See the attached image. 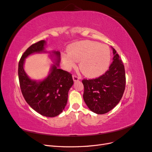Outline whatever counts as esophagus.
<instances>
[{"label": "esophagus", "instance_id": "34e87169", "mask_svg": "<svg viewBox=\"0 0 152 152\" xmlns=\"http://www.w3.org/2000/svg\"><path fill=\"white\" fill-rule=\"evenodd\" d=\"M72 77H73V80L74 82H77L79 80V77H78L76 75H73Z\"/></svg>", "mask_w": 152, "mask_h": 152}]
</instances>
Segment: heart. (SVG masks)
I'll return each instance as SVG.
<instances>
[{
  "instance_id": "b5f03b06",
  "label": "heart",
  "mask_w": 152,
  "mask_h": 152,
  "mask_svg": "<svg viewBox=\"0 0 152 152\" xmlns=\"http://www.w3.org/2000/svg\"><path fill=\"white\" fill-rule=\"evenodd\" d=\"M110 50L104 44L90 40H83L72 45L69 53L63 55L62 60L67 69L74 67L80 61L79 68L89 78L100 76L110 65Z\"/></svg>"
}]
</instances>
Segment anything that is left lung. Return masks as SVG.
<instances>
[{
  "label": "left lung",
  "mask_w": 152,
  "mask_h": 152,
  "mask_svg": "<svg viewBox=\"0 0 152 152\" xmlns=\"http://www.w3.org/2000/svg\"><path fill=\"white\" fill-rule=\"evenodd\" d=\"M113 62L104 74L95 79L82 80L83 98L90 110L104 114L120 102L126 87V73L121 58L112 47Z\"/></svg>",
  "instance_id": "1"
}]
</instances>
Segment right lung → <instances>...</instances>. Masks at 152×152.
I'll use <instances>...</instances> for the list:
<instances>
[{
    "label": "right lung",
    "mask_w": 152,
    "mask_h": 152,
    "mask_svg": "<svg viewBox=\"0 0 152 152\" xmlns=\"http://www.w3.org/2000/svg\"><path fill=\"white\" fill-rule=\"evenodd\" d=\"M46 41L40 40L32 44L22 55L18 64V77L23 96L31 108L43 116L54 117L65 109L68 91L73 84L70 73L59 69L60 52L45 50ZM35 53H49L54 61L49 75L40 81L31 80L24 70L25 59Z\"/></svg>",
    "instance_id": "obj_1"
}]
</instances>
